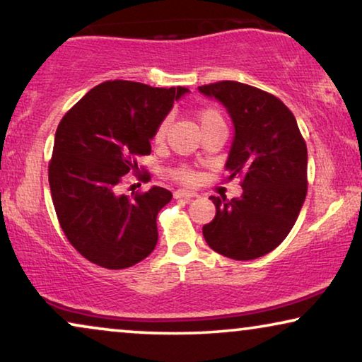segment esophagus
<instances>
[{
	"label": "esophagus",
	"mask_w": 362,
	"mask_h": 362,
	"mask_svg": "<svg viewBox=\"0 0 362 362\" xmlns=\"http://www.w3.org/2000/svg\"><path fill=\"white\" fill-rule=\"evenodd\" d=\"M174 197L175 198H183V199H192V198L197 197V193L192 192V190H185V188H180V190L174 192Z\"/></svg>",
	"instance_id": "1"
}]
</instances>
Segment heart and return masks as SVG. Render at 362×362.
Wrapping results in <instances>:
<instances>
[{
    "label": "heart",
    "instance_id": "1",
    "mask_svg": "<svg viewBox=\"0 0 362 362\" xmlns=\"http://www.w3.org/2000/svg\"><path fill=\"white\" fill-rule=\"evenodd\" d=\"M198 120H199V125H202V128L214 125V123H224L223 118H221L219 113L216 112L214 109H204V110L199 112ZM167 129H169V120L165 118V120L159 123L158 129H156V133H154L156 141H163V139L165 138V134H167ZM177 177H179V179H182V180H185V182H190L193 179L192 172H188V170H179V172H177Z\"/></svg>",
    "mask_w": 362,
    "mask_h": 362
}]
</instances>
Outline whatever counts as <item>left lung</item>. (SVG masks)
Here are the masks:
<instances>
[{"label":"left lung","mask_w":362,"mask_h":362,"mask_svg":"<svg viewBox=\"0 0 362 362\" xmlns=\"http://www.w3.org/2000/svg\"><path fill=\"white\" fill-rule=\"evenodd\" d=\"M221 102L234 125L226 170L242 195L209 197L216 216L203 226L206 244L233 260H253L281 244L307 195V148L298 122L278 97L237 81L199 86Z\"/></svg>","instance_id":"obj_1"}]
</instances>
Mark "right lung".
<instances>
[{
  "mask_svg": "<svg viewBox=\"0 0 362 362\" xmlns=\"http://www.w3.org/2000/svg\"><path fill=\"white\" fill-rule=\"evenodd\" d=\"M185 88H151L132 81L95 86L62 118L48 165L53 206L64 235L95 265H136L158 244V213L172 199L163 187L127 197L123 177L138 174L156 129ZM149 180L148 175H139Z\"/></svg>",
  "mask_w": 362,
  "mask_h": 362,
  "instance_id": "obj_1",
  "label": "right lung"
}]
</instances>
